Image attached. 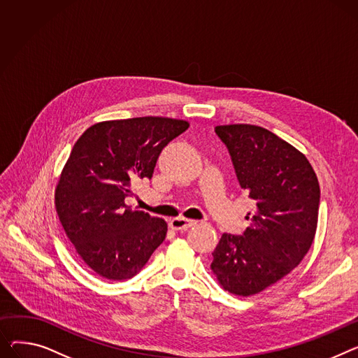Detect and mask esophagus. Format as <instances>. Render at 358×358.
I'll return each instance as SVG.
<instances>
[{"instance_id":"esophagus-1","label":"esophagus","mask_w":358,"mask_h":358,"mask_svg":"<svg viewBox=\"0 0 358 358\" xmlns=\"http://www.w3.org/2000/svg\"><path fill=\"white\" fill-rule=\"evenodd\" d=\"M196 222L194 220H188V219H184V217H178V219H173L170 220V229L176 230V231H182V230H187L188 227L194 226Z\"/></svg>"}]
</instances>
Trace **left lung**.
Listing matches in <instances>:
<instances>
[{
  "label": "left lung",
  "mask_w": 358,
  "mask_h": 358,
  "mask_svg": "<svg viewBox=\"0 0 358 358\" xmlns=\"http://www.w3.org/2000/svg\"><path fill=\"white\" fill-rule=\"evenodd\" d=\"M256 211L243 236L223 233L210 269L220 287L252 296L295 269L311 248L320 184L308 158L273 132L249 124L214 128Z\"/></svg>",
  "instance_id": "1"
}]
</instances>
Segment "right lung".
I'll list each match as a JSON object with an SVG mask.
<instances>
[{
    "instance_id": "obj_1",
    "label": "right lung",
    "mask_w": 358,
    "mask_h": 358,
    "mask_svg": "<svg viewBox=\"0 0 358 358\" xmlns=\"http://www.w3.org/2000/svg\"><path fill=\"white\" fill-rule=\"evenodd\" d=\"M188 125L164 116L116 119L89 127L76 141L55 201L66 236L94 273L127 280L164 242L166 223L125 199L136 180H151L162 148Z\"/></svg>"
}]
</instances>
